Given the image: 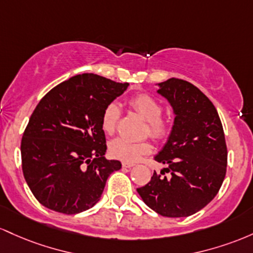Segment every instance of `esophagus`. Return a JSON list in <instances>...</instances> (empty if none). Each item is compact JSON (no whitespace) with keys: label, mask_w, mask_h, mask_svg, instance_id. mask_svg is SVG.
Wrapping results in <instances>:
<instances>
[{"label":"esophagus","mask_w":253,"mask_h":253,"mask_svg":"<svg viewBox=\"0 0 253 253\" xmlns=\"http://www.w3.org/2000/svg\"><path fill=\"white\" fill-rule=\"evenodd\" d=\"M122 166L126 167V169H130V167L135 166V164H132V163H123V164H122Z\"/></svg>","instance_id":"obj_1"}]
</instances>
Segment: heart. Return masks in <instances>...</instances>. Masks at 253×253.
<instances>
[{
	"mask_svg": "<svg viewBox=\"0 0 253 253\" xmlns=\"http://www.w3.org/2000/svg\"><path fill=\"white\" fill-rule=\"evenodd\" d=\"M130 106L141 116L144 121H147L146 135L154 138L155 141H163L169 135V123L161 118L163 115V106L157 99L147 93H141L132 96L130 100ZM119 119V107L116 103L107 105L101 115V127L106 134L112 135L116 131ZM110 153L112 157L126 163H135L142 155L148 154L152 150L149 142L142 141L135 142L124 137H117L110 143Z\"/></svg>",
	"mask_w": 253,
	"mask_h": 253,
	"instance_id": "1",
	"label": "heart"
}]
</instances>
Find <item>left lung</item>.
I'll return each instance as SVG.
<instances>
[{"label": "left lung", "mask_w": 253, "mask_h": 253, "mask_svg": "<svg viewBox=\"0 0 253 253\" xmlns=\"http://www.w3.org/2000/svg\"><path fill=\"white\" fill-rule=\"evenodd\" d=\"M158 93L171 104L174 123L164 148L154 157L167 165L137 189L143 202L167 217H186L216 196L226 175L227 146L212 103L190 82L169 79ZM169 172V177L164 172Z\"/></svg>", "instance_id": "obj_1"}]
</instances>
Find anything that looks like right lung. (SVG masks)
Listing matches in <instances>:
<instances>
[{"mask_svg":"<svg viewBox=\"0 0 253 253\" xmlns=\"http://www.w3.org/2000/svg\"><path fill=\"white\" fill-rule=\"evenodd\" d=\"M127 86L82 74L42 96L21 140L22 172L39 203L68 215L98 203L109 175L122 167L104 157L101 115Z\"/></svg>","mask_w":253,"mask_h":253,"instance_id":"1","label":"right lung"}]
</instances>
